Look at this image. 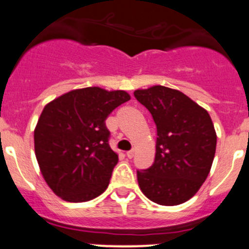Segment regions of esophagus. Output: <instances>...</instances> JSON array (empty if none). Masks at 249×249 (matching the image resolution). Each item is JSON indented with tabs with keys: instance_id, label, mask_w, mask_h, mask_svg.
<instances>
[{
	"instance_id": "esophagus-1",
	"label": "esophagus",
	"mask_w": 249,
	"mask_h": 249,
	"mask_svg": "<svg viewBox=\"0 0 249 249\" xmlns=\"http://www.w3.org/2000/svg\"><path fill=\"white\" fill-rule=\"evenodd\" d=\"M125 156H127L128 159H133V156H134V150H129V151L125 152Z\"/></svg>"
}]
</instances>
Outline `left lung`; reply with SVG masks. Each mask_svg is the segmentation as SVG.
<instances>
[{
	"mask_svg": "<svg viewBox=\"0 0 249 249\" xmlns=\"http://www.w3.org/2000/svg\"><path fill=\"white\" fill-rule=\"evenodd\" d=\"M134 97L157 128L154 163L137 171L140 190L157 205L186 202L205 183L213 163L216 134L211 116L188 95L164 86L137 89Z\"/></svg>",
	"mask_w": 249,
	"mask_h": 249,
	"instance_id": "1",
	"label": "left lung"
}]
</instances>
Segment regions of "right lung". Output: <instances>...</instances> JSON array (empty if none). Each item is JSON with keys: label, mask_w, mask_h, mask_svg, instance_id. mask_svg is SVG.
Returning a JSON list of instances; mask_svg holds the SVG:
<instances>
[{"label": "right lung", "mask_w": 249, "mask_h": 249, "mask_svg": "<svg viewBox=\"0 0 249 249\" xmlns=\"http://www.w3.org/2000/svg\"><path fill=\"white\" fill-rule=\"evenodd\" d=\"M130 99L124 90L73 89L44 107L35 132V154L53 193L68 202L102 195L119 156L109 145L105 120Z\"/></svg>", "instance_id": "1"}]
</instances>
